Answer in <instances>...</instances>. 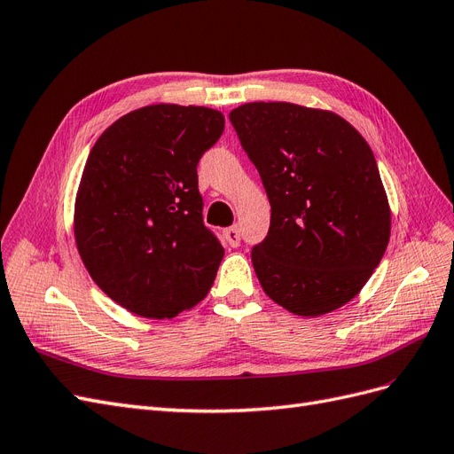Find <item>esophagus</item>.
I'll return each instance as SVG.
<instances>
[{
    "label": "esophagus",
    "mask_w": 454,
    "mask_h": 454,
    "mask_svg": "<svg viewBox=\"0 0 454 454\" xmlns=\"http://www.w3.org/2000/svg\"><path fill=\"white\" fill-rule=\"evenodd\" d=\"M224 241H226L230 247H239V243H241L239 228H238V226H231V228H228V230H224Z\"/></svg>",
    "instance_id": "esophagus-1"
}]
</instances>
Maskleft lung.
Segmentation results:
<instances>
[{
  "mask_svg": "<svg viewBox=\"0 0 454 454\" xmlns=\"http://www.w3.org/2000/svg\"><path fill=\"white\" fill-rule=\"evenodd\" d=\"M271 206L253 266L266 294L301 317L353 300L381 262L390 209L370 145L340 114L286 101L230 113Z\"/></svg>",
  "mask_w": 454,
  "mask_h": 454,
  "instance_id": "1",
  "label": "left lung"
}]
</instances>
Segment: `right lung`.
I'll use <instances>...</instances> for the list:
<instances>
[{
	"instance_id": "add662e5",
	"label": "right lung",
	"mask_w": 454,
	"mask_h": 454,
	"mask_svg": "<svg viewBox=\"0 0 454 454\" xmlns=\"http://www.w3.org/2000/svg\"><path fill=\"white\" fill-rule=\"evenodd\" d=\"M221 111L158 104L99 136L75 200V241L94 283L129 313L173 318L207 296L224 248L203 224L198 162Z\"/></svg>"
}]
</instances>
